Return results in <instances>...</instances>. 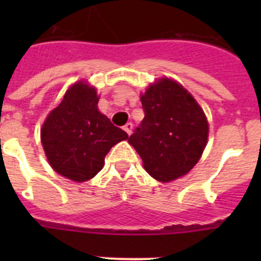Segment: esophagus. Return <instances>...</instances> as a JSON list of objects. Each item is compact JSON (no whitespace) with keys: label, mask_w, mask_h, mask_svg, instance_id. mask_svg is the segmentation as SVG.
Segmentation results:
<instances>
[{"label":"esophagus","mask_w":261,"mask_h":261,"mask_svg":"<svg viewBox=\"0 0 261 261\" xmlns=\"http://www.w3.org/2000/svg\"><path fill=\"white\" fill-rule=\"evenodd\" d=\"M124 130H125L126 133H128V136L132 135V130H133V124L132 123H126L125 125H124Z\"/></svg>","instance_id":"1"}]
</instances>
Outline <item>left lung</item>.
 Masks as SVG:
<instances>
[{
  "label": "left lung",
  "mask_w": 261,
  "mask_h": 261,
  "mask_svg": "<svg viewBox=\"0 0 261 261\" xmlns=\"http://www.w3.org/2000/svg\"><path fill=\"white\" fill-rule=\"evenodd\" d=\"M145 117L128 142L144 167L163 183L190 172L208 142L204 111L181 85L161 78L141 95Z\"/></svg>",
  "instance_id": "obj_1"
}]
</instances>
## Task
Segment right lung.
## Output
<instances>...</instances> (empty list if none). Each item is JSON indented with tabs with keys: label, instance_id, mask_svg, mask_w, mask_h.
<instances>
[{
	"label": "right lung",
	"instance_id": "right-lung-1",
	"mask_svg": "<svg viewBox=\"0 0 261 261\" xmlns=\"http://www.w3.org/2000/svg\"><path fill=\"white\" fill-rule=\"evenodd\" d=\"M95 87L80 81L64 95L62 102L41 126V145L48 162L66 179L86 181L105 166L111 147L128 138L98 110Z\"/></svg>",
	"mask_w": 261,
	"mask_h": 261
}]
</instances>
